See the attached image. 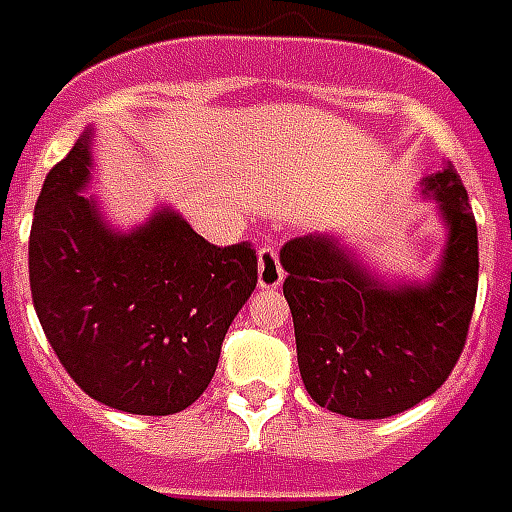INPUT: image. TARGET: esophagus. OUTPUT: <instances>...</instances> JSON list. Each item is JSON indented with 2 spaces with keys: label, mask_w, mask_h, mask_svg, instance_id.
Segmentation results:
<instances>
[{
  "label": "esophagus",
  "mask_w": 512,
  "mask_h": 512,
  "mask_svg": "<svg viewBox=\"0 0 512 512\" xmlns=\"http://www.w3.org/2000/svg\"><path fill=\"white\" fill-rule=\"evenodd\" d=\"M284 281V267L278 259V250L273 245L259 248V286L262 289H278Z\"/></svg>",
  "instance_id": "1"
}]
</instances>
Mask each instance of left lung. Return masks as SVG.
Returning a JSON list of instances; mask_svg holds the SVG:
<instances>
[{
    "mask_svg": "<svg viewBox=\"0 0 512 512\" xmlns=\"http://www.w3.org/2000/svg\"><path fill=\"white\" fill-rule=\"evenodd\" d=\"M449 242L430 284L380 286L339 242L281 248L297 366L311 400L350 419H386L436 394L458 364L477 300V223L455 165L424 179Z\"/></svg>",
    "mask_w": 512,
    "mask_h": 512,
    "instance_id": "1",
    "label": "left lung"
}]
</instances>
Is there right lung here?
Masks as SVG:
<instances>
[{"label":"right lung","instance_id":"obj_1","mask_svg":"<svg viewBox=\"0 0 512 512\" xmlns=\"http://www.w3.org/2000/svg\"><path fill=\"white\" fill-rule=\"evenodd\" d=\"M90 137L43 181L30 231V289L43 333L79 389L110 408L170 416L198 400L259 281L250 242L217 248L157 212L132 234L82 195Z\"/></svg>","mask_w":512,"mask_h":512}]
</instances>
